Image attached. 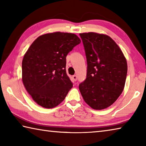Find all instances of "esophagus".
<instances>
[{"label":"esophagus","instance_id":"1","mask_svg":"<svg viewBox=\"0 0 146 146\" xmlns=\"http://www.w3.org/2000/svg\"><path fill=\"white\" fill-rule=\"evenodd\" d=\"M72 78H73L74 81H76V80H77V76L76 75H73L72 76Z\"/></svg>","mask_w":146,"mask_h":146}]
</instances>
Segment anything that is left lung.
Instances as JSON below:
<instances>
[{
	"label": "left lung",
	"instance_id": "8db88e82",
	"mask_svg": "<svg viewBox=\"0 0 146 146\" xmlns=\"http://www.w3.org/2000/svg\"><path fill=\"white\" fill-rule=\"evenodd\" d=\"M88 69L79 90L87 104L101 110L112 105L122 93L127 72L126 58L117 43L107 35L80 33Z\"/></svg>",
	"mask_w": 146,
	"mask_h": 146
}]
</instances>
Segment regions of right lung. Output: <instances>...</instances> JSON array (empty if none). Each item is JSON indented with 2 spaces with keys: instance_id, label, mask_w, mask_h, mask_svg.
<instances>
[{
  "instance_id": "1",
  "label": "right lung",
  "mask_w": 146,
  "mask_h": 146,
  "mask_svg": "<svg viewBox=\"0 0 146 146\" xmlns=\"http://www.w3.org/2000/svg\"><path fill=\"white\" fill-rule=\"evenodd\" d=\"M80 42L75 34L54 32L39 36L28 48L22 62V79L37 104L53 108L66 98L73 87L66 58Z\"/></svg>"
}]
</instances>
